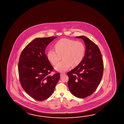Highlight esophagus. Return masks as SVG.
Instances as JSON below:
<instances>
[{
  "instance_id": "esophagus-1",
  "label": "esophagus",
  "mask_w": 124,
  "mask_h": 124,
  "mask_svg": "<svg viewBox=\"0 0 124 124\" xmlns=\"http://www.w3.org/2000/svg\"><path fill=\"white\" fill-rule=\"evenodd\" d=\"M65 73H63V72H61V73H60V76H61H61H62L63 75H65Z\"/></svg>"
}]
</instances>
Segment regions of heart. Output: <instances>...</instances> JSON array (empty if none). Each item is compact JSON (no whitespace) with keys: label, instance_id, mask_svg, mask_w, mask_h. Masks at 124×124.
<instances>
[{"label":"heart","instance_id":"heart-1","mask_svg":"<svg viewBox=\"0 0 124 124\" xmlns=\"http://www.w3.org/2000/svg\"><path fill=\"white\" fill-rule=\"evenodd\" d=\"M55 51L49 50L47 58L55 65L62 57L63 60L55 65L54 69L58 71H66L70 66L75 67L81 63L85 54V48L83 43L69 39H61L54 45Z\"/></svg>","mask_w":124,"mask_h":124}]
</instances>
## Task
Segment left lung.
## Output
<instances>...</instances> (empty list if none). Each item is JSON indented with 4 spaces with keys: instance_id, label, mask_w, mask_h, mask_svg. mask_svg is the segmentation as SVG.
<instances>
[{
    "instance_id": "obj_1",
    "label": "left lung",
    "mask_w": 124,
    "mask_h": 124,
    "mask_svg": "<svg viewBox=\"0 0 124 124\" xmlns=\"http://www.w3.org/2000/svg\"><path fill=\"white\" fill-rule=\"evenodd\" d=\"M76 38L84 41L86 49L81 63L67 73L68 86L74 96L83 99L92 95L99 85L103 75V62L97 45L86 37Z\"/></svg>"
}]
</instances>
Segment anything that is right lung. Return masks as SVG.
<instances>
[{"mask_svg": "<svg viewBox=\"0 0 124 124\" xmlns=\"http://www.w3.org/2000/svg\"><path fill=\"white\" fill-rule=\"evenodd\" d=\"M57 37L37 38L27 45L19 57L20 82L25 92L38 101L46 100L52 94L60 78L59 73L50 75L53 68L45 50Z\"/></svg>", "mask_w": 124, "mask_h": 124, "instance_id": "1", "label": "right lung"}]
</instances>
